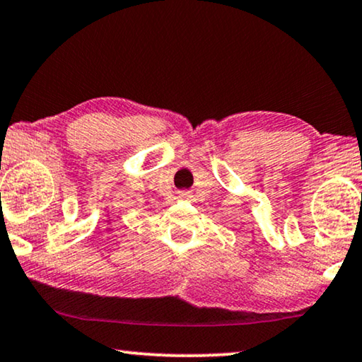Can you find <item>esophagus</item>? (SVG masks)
<instances>
[{
  "instance_id": "esophagus-1",
  "label": "esophagus",
  "mask_w": 362,
  "mask_h": 362,
  "mask_svg": "<svg viewBox=\"0 0 362 362\" xmlns=\"http://www.w3.org/2000/svg\"><path fill=\"white\" fill-rule=\"evenodd\" d=\"M192 197V193L190 192H180V198H185V199H188Z\"/></svg>"
}]
</instances>
